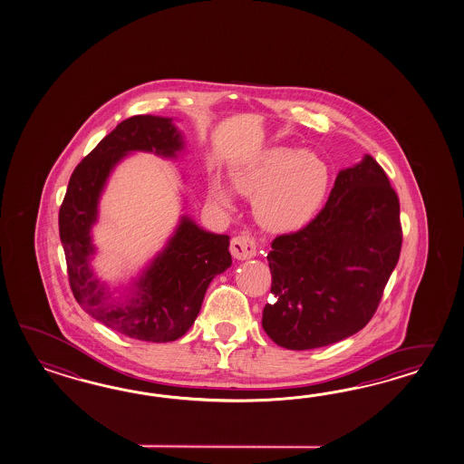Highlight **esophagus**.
Wrapping results in <instances>:
<instances>
[{"label":"esophagus","instance_id":"34e87169","mask_svg":"<svg viewBox=\"0 0 464 464\" xmlns=\"http://www.w3.org/2000/svg\"><path fill=\"white\" fill-rule=\"evenodd\" d=\"M230 252L232 256L237 260H247L256 257L257 254V246L256 240L248 236H238V237L232 238L230 244Z\"/></svg>","mask_w":464,"mask_h":464}]
</instances>
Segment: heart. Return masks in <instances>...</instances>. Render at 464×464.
I'll return each mask as SVG.
<instances>
[{
	"label": "heart",
	"mask_w": 464,
	"mask_h": 464,
	"mask_svg": "<svg viewBox=\"0 0 464 464\" xmlns=\"http://www.w3.org/2000/svg\"><path fill=\"white\" fill-rule=\"evenodd\" d=\"M232 188L254 200L262 226L277 234L299 232L309 226L329 190L327 163L313 151L270 147L240 163L230 172ZM212 197L230 207L234 198L220 180L212 182Z\"/></svg>",
	"instance_id": "1"
}]
</instances>
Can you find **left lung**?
<instances>
[{
  "mask_svg": "<svg viewBox=\"0 0 464 464\" xmlns=\"http://www.w3.org/2000/svg\"><path fill=\"white\" fill-rule=\"evenodd\" d=\"M398 195L364 155L343 169L321 214L270 244V292L262 327L285 349L305 351L356 334L376 313L401 252Z\"/></svg>",
  "mask_w": 464,
  "mask_h": 464,
  "instance_id": "left-lung-1",
  "label": "left lung"
}]
</instances>
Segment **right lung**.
Listing matches in <instances>:
<instances>
[{
  "label": "right lung",
  "instance_id": "obj_1",
  "mask_svg": "<svg viewBox=\"0 0 464 464\" xmlns=\"http://www.w3.org/2000/svg\"><path fill=\"white\" fill-rule=\"evenodd\" d=\"M184 149V135L173 119L137 115L123 120L78 163L58 216L76 302L98 323L147 343H170L192 327L210 282L232 266L230 237L207 232L184 214L165 247L117 294L119 289L98 279L92 267L97 254L92 228L108 177L127 155L149 151L177 159Z\"/></svg>",
  "mask_w": 464,
  "mask_h": 464
}]
</instances>
